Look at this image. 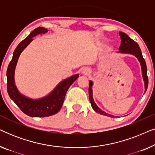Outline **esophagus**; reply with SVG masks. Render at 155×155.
Here are the masks:
<instances>
[{
    "label": "esophagus",
    "instance_id": "1",
    "mask_svg": "<svg viewBox=\"0 0 155 155\" xmlns=\"http://www.w3.org/2000/svg\"><path fill=\"white\" fill-rule=\"evenodd\" d=\"M82 73L83 75H88V74L90 73V69L88 68H84L82 70Z\"/></svg>",
    "mask_w": 155,
    "mask_h": 155
}]
</instances>
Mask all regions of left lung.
Here are the masks:
<instances>
[{
	"instance_id": "8db88e82",
	"label": "left lung",
	"mask_w": 155,
	"mask_h": 155,
	"mask_svg": "<svg viewBox=\"0 0 155 155\" xmlns=\"http://www.w3.org/2000/svg\"><path fill=\"white\" fill-rule=\"evenodd\" d=\"M119 35L120 37V46L119 48H118V54H130L133 56H135L137 60L140 63L141 66V71H142V76H143V79L144 82V84H145V93L147 89L148 86V78L147 75V66H146V63L145 59L143 58V54H142L141 50L139 47V45L136 42L128 37L126 34L122 31H119ZM94 84L92 80H90V87H89V97H90V101L92 105V107L95 111L98 112L99 114H101V115H104L109 116V117H116V116L111 115V114H107L102 111L98 106L94 102V99H93L92 95V86Z\"/></svg>"
}]
</instances>
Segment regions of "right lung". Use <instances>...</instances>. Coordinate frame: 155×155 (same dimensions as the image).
I'll use <instances>...</instances> for the list:
<instances>
[{
  "mask_svg": "<svg viewBox=\"0 0 155 155\" xmlns=\"http://www.w3.org/2000/svg\"><path fill=\"white\" fill-rule=\"evenodd\" d=\"M48 30L39 27L29 34L27 37L21 41L14 51L12 58L7 69V90L10 99L25 113L31 117H46L52 116L60 111L64 101L65 94L70 86L79 77V74L61 81L51 92L39 99H32L22 94L18 90L15 81V72L20 54L25 48L33 41V37L46 33Z\"/></svg>",
  "mask_w": 155,
  "mask_h": 155,
  "instance_id": "obj_1",
  "label": "right lung"
}]
</instances>
